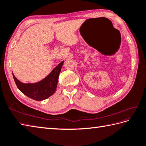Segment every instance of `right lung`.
<instances>
[{
    "label": "right lung",
    "mask_w": 146,
    "mask_h": 146,
    "mask_svg": "<svg viewBox=\"0 0 146 146\" xmlns=\"http://www.w3.org/2000/svg\"><path fill=\"white\" fill-rule=\"evenodd\" d=\"M63 64V61H62L45 78L35 83H22L15 78L13 73L12 75L18 89L22 93L33 100L41 101L49 98L54 94L57 88L59 75Z\"/></svg>",
    "instance_id": "right-lung-1"
}]
</instances>
